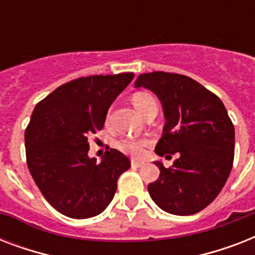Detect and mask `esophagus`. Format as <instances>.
Instances as JSON below:
<instances>
[{
  "label": "esophagus",
  "instance_id": "34e87169",
  "mask_svg": "<svg viewBox=\"0 0 255 255\" xmlns=\"http://www.w3.org/2000/svg\"><path fill=\"white\" fill-rule=\"evenodd\" d=\"M131 165L133 168H140V167H143L144 163H143V161H137V160H132Z\"/></svg>",
  "mask_w": 255,
  "mask_h": 255
}]
</instances>
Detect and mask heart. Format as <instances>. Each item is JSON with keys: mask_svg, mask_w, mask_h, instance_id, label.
I'll use <instances>...</instances> for the list:
<instances>
[{"mask_svg": "<svg viewBox=\"0 0 255 255\" xmlns=\"http://www.w3.org/2000/svg\"><path fill=\"white\" fill-rule=\"evenodd\" d=\"M132 103L136 107V110L143 114L144 110L152 103H156L155 98L148 94V92H136L132 96ZM148 145V140L145 139H123L118 143V148L120 151L127 153L133 157H140L144 155L145 147Z\"/></svg>", "mask_w": 255, "mask_h": 255, "instance_id": "obj_1", "label": "heart"}]
</instances>
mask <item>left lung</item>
Masks as SVG:
<instances>
[{
  "label": "left lung",
  "instance_id": "8db88e82",
  "mask_svg": "<svg viewBox=\"0 0 255 255\" xmlns=\"http://www.w3.org/2000/svg\"><path fill=\"white\" fill-rule=\"evenodd\" d=\"M135 87L151 90L163 106L165 126L155 152L180 156L169 168L155 161L160 176L148 185L149 196L167 213H198L220 194L233 167L234 126L225 106L181 74H141Z\"/></svg>",
  "mask_w": 255,
  "mask_h": 255
}]
</instances>
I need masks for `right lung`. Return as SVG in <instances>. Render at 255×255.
<instances>
[{
  "instance_id": "obj_1",
  "label": "right lung",
  "mask_w": 255,
  "mask_h": 255,
  "mask_svg": "<svg viewBox=\"0 0 255 255\" xmlns=\"http://www.w3.org/2000/svg\"><path fill=\"white\" fill-rule=\"evenodd\" d=\"M133 73L78 78L59 86L35 106L25 131L26 161L49 204L71 218H90L112 201L116 182L131 161L111 148L88 157V137L103 129L116 96Z\"/></svg>"
}]
</instances>
